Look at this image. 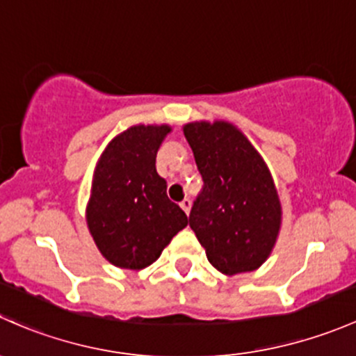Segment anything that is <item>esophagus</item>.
I'll list each match as a JSON object with an SVG mask.
<instances>
[{"label":"esophagus","mask_w":356,"mask_h":356,"mask_svg":"<svg viewBox=\"0 0 356 356\" xmlns=\"http://www.w3.org/2000/svg\"><path fill=\"white\" fill-rule=\"evenodd\" d=\"M179 207H181L183 211H185L186 214H188V212H190V207H192V200H190L188 197H186V199H183L181 202H179Z\"/></svg>","instance_id":"esophagus-1"}]
</instances>
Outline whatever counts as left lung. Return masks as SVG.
I'll list each match as a JSON object with an SVG mask.
<instances>
[{"label": "left lung", "mask_w": 356, "mask_h": 356, "mask_svg": "<svg viewBox=\"0 0 356 356\" xmlns=\"http://www.w3.org/2000/svg\"><path fill=\"white\" fill-rule=\"evenodd\" d=\"M183 134L204 179L188 222L207 260L226 276L259 269L281 228L269 168L232 123H188Z\"/></svg>", "instance_id": "left-lung-1"}]
</instances>
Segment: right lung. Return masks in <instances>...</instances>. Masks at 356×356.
Returning a JSON list of instances; mask_svg holds the SVG:
<instances>
[{"label":"right lung","instance_id":"add662e5","mask_svg":"<svg viewBox=\"0 0 356 356\" xmlns=\"http://www.w3.org/2000/svg\"><path fill=\"white\" fill-rule=\"evenodd\" d=\"M168 124H137L116 135L99 159L87 226L106 260L122 269L151 266L188 218L166 195L156 156Z\"/></svg>","mask_w":356,"mask_h":356}]
</instances>
